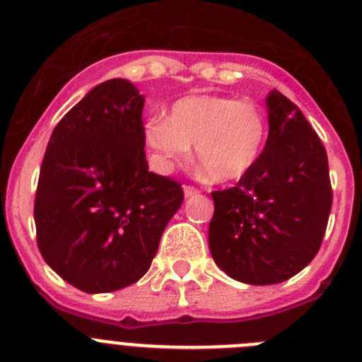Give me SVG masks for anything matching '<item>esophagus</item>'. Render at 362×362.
Returning a JSON list of instances; mask_svg holds the SVG:
<instances>
[{
  "instance_id": "esophagus-1",
  "label": "esophagus",
  "mask_w": 362,
  "mask_h": 362,
  "mask_svg": "<svg viewBox=\"0 0 362 362\" xmlns=\"http://www.w3.org/2000/svg\"><path fill=\"white\" fill-rule=\"evenodd\" d=\"M183 192H185V197H194V195L199 194L197 188H194V187H185Z\"/></svg>"
}]
</instances>
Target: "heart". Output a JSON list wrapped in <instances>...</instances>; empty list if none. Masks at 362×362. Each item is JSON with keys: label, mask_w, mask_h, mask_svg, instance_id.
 <instances>
[{"label": "heart", "mask_w": 362, "mask_h": 362, "mask_svg": "<svg viewBox=\"0 0 362 362\" xmlns=\"http://www.w3.org/2000/svg\"><path fill=\"white\" fill-rule=\"evenodd\" d=\"M269 124L253 102L218 95H190L165 116L144 125V141L161 170L185 163L195 145L197 161L214 181L230 183L250 174L264 154Z\"/></svg>", "instance_id": "1"}]
</instances>
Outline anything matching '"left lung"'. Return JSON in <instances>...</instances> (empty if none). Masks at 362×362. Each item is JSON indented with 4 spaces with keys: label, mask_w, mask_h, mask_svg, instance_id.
Instances as JSON below:
<instances>
[{
    "label": "left lung",
    "mask_w": 362,
    "mask_h": 362,
    "mask_svg": "<svg viewBox=\"0 0 362 362\" xmlns=\"http://www.w3.org/2000/svg\"><path fill=\"white\" fill-rule=\"evenodd\" d=\"M269 138L253 170L230 190L211 192L208 244L233 280L273 285L289 280L320 251L332 187L327 151L303 112L280 91L265 97Z\"/></svg>",
    "instance_id": "obj_1"
}]
</instances>
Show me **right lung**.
Returning <instances> with one entry per match:
<instances>
[{"mask_svg": "<svg viewBox=\"0 0 362 362\" xmlns=\"http://www.w3.org/2000/svg\"><path fill=\"white\" fill-rule=\"evenodd\" d=\"M144 104L132 82H102L66 112L46 147L34 206L37 246L84 293L140 280L183 203L181 185L148 172Z\"/></svg>", "mask_w": 362, "mask_h": 362, "instance_id": "add662e5", "label": "right lung"}]
</instances>
